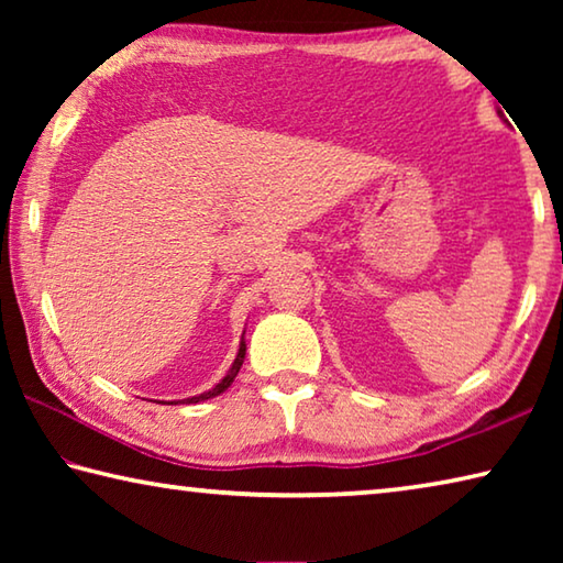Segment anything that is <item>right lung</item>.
Returning a JSON list of instances; mask_svg holds the SVG:
<instances>
[{
    "mask_svg": "<svg viewBox=\"0 0 563 563\" xmlns=\"http://www.w3.org/2000/svg\"><path fill=\"white\" fill-rule=\"evenodd\" d=\"M243 360H245V342L241 340V347H238V355H235V360H233V365H231V369H228V375L221 379V383H218L213 389H208V393H203V395H196V397H188L186 402L188 405H194V402H203V399H211V397H216V395H221V393H225L228 387H231V383L235 379V375H238V369H241V365H243ZM174 405V402H170Z\"/></svg>",
    "mask_w": 563,
    "mask_h": 563,
    "instance_id": "add662e5",
    "label": "right lung"
}]
</instances>
